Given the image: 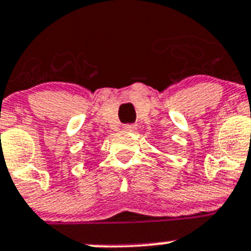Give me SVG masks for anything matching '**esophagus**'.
Wrapping results in <instances>:
<instances>
[{
	"instance_id": "34e87169",
	"label": "esophagus",
	"mask_w": 251,
	"mask_h": 251,
	"mask_svg": "<svg viewBox=\"0 0 251 251\" xmlns=\"http://www.w3.org/2000/svg\"><path fill=\"white\" fill-rule=\"evenodd\" d=\"M122 130H124V131H127V132H132L136 130V126L132 125V124H127V125L122 126Z\"/></svg>"
}]
</instances>
